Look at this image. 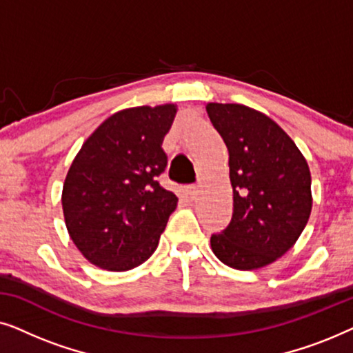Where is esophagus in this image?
<instances>
[{
	"mask_svg": "<svg viewBox=\"0 0 353 353\" xmlns=\"http://www.w3.org/2000/svg\"><path fill=\"white\" fill-rule=\"evenodd\" d=\"M186 196L190 197V199H196L197 197V188L196 186H186Z\"/></svg>",
	"mask_w": 353,
	"mask_h": 353,
	"instance_id": "esophagus-1",
	"label": "esophagus"
}]
</instances>
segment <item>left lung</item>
Returning <instances> with one entry per match:
<instances>
[{
    "instance_id": "8db88e82",
    "label": "left lung",
    "mask_w": 353,
    "mask_h": 353,
    "mask_svg": "<svg viewBox=\"0 0 353 353\" xmlns=\"http://www.w3.org/2000/svg\"><path fill=\"white\" fill-rule=\"evenodd\" d=\"M207 114L230 154L233 216L210 245L236 270L273 263L296 244L312 212L305 157L276 122L243 104L209 103Z\"/></svg>"
}]
</instances>
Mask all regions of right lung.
<instances>
[{
	"label": "right lung",
	"instance_id": "obj_1",
	"mask_svg": "<svg viewBox=\"0 0 353 353\" xmlns=\"http://www.w3.org/2000/svg\"><path fill=\"white\" fill-rule=\"evenodd\" d=\"M175 104L139 105L105 119L77 154L62 188L70 239L83 257L127 272L157 249L178 197L159 185L165 170L163 137Z\"/></svg>",
	"mask_w": 353,
	"mask_h": 353
}]
</instances>
